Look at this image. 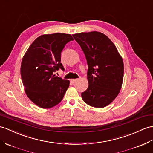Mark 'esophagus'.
Segmentation results:
<instances>
[{
  "mask_svg": "<svg viewBox=\"0 0 153 153\" xmlns=\"http://www.w3.org/2000/svg\"><path fill=\"white\" fill-rule=\"evenodd\" d=\"M77 80H78L77 79H72L70 80V81H71V82H72V83H76Z\"/></svg>",
  "mask_w": 153,
  "mask_h": 153,
  "instance_id": "34e87169",
  "label": "esophagus"
}]
</instances>
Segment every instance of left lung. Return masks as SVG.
<instances>
[{
    "instance_id": "8db88e82",
    "label": "left lung",
    "mask_w": 153,
    "mask_h": 153,
    "mask_svg": "<svg viewBox=\"0 0 153 153\" xmlns=\"http://www.w3.org/2000/svg\"><path fill=\"white\" fill-rule=\"evenodd\" d=\"M79 44L88 65V87L81 93L83 100L102 108L115 100L122 87L124 64L115 44L97 31L72 34Z\"/></svg>"
}]
</instances>
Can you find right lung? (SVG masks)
I'll use <instances>...</instances> for the list:
<instances>
[{
  "mask_svg": "<svg viewBox=\"0 0 153 153\" xmlns=\"http://www.w3.org/2000/svg\"><path fill=\"white\" fill-rule=\"evenodd\" d=\"M69 34L55 33L38 37L24 55L21 65V79L28 98L44 109L54 107L62 100L70 85L69 80L53 75L64 70L61 51L68 42Z\"/></svg>",
  "mask_w": 153,
  "mask_h": 153,
  "instance_id": "add662e5",
  "label": "right lung"
}]
</instances>
